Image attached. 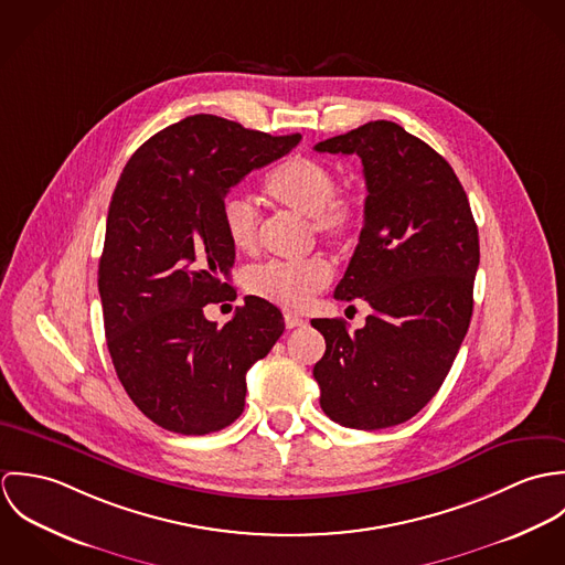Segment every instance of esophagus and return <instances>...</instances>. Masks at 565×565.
<instances>
[{
  "mask_svg": "<svg viewBox=\"0 0 565 565\" xmlns=\"http://www.w3.org/2000/svg\"><path fill=\"white\" fill-rule=\"evenodd\" d=\"M305 320L300 316H294V313H285V326L291 330V328H298V326H305Z\"/></svg>",
  "mask_w": 565,
  "mask_h": 565,
  "instance_id": "esophagus-1",
  "label": "esophagus"
}]
</instances>
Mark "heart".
<instances>
[{
    "mask_svg": "<svg viewBox=\"0 0 565 565\" xmlns=\"http://www.w3.org/2000/svg\"><path fill=\"white\" fill-rule=\"evenodd\" d=\"M267 198L300 217H309L311 228L330 242H348L361 226L359 204L334 191V173L326 162L311 157H289L278 162L265 180ZM222 224L235 249L249 252L258 243L260 220L254 204L242 195H226L222 202ZM330 265L320 258L269 260L247 271V289L263 300L285 309L307 307L330 282Z\"/></svg>",
    "mask_w": 565,
    "mask_h": 565,
    "instance_id": "b5f03b06",
    "label": "heart"
}]
</instances>
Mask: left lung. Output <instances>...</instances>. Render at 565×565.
Segmentation results:
<instances>
[{
  "instance_id": "1",
  "label": "left lung",
  "mask_w": 565,
  "mask_h": 565,
  "mask_svg": "<svg viewBox=\"0 0 565 565\" xmlns=\"http://www.w3.org/2000/svg\"><path fill=\"white\" fill-rule=\"evenodd\" d=\"M356 154L365 220L334 289L365 300V326L311 320L326 339L313 367L323 413L348 428L403 424L439 392L472 318L479 231L448 161L394 121H370L316 146Z\"/></svg>"
}]
</instances>
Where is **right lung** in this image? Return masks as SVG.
<instances>
[{
  "mask_svg": "<svg viewBox=\"0 0 565 565\" xmlns=\"http://www.w3.org/2000/svg\"><path fill=\"white\" fill-rule=\"evenodd\" d=\"M300 139L193 115L148 139L119 175L97 271L106 345L130 401L164 430L231 426L247 370L285 330L282 313L256 296L222 328L204 307L237 298L224 198Z\"/></svg>",
  "mask_w": 565,
  "mask_h": 565,
  "instance_id": "obj_1",
  "label": "right lung"
}]
</instances>
